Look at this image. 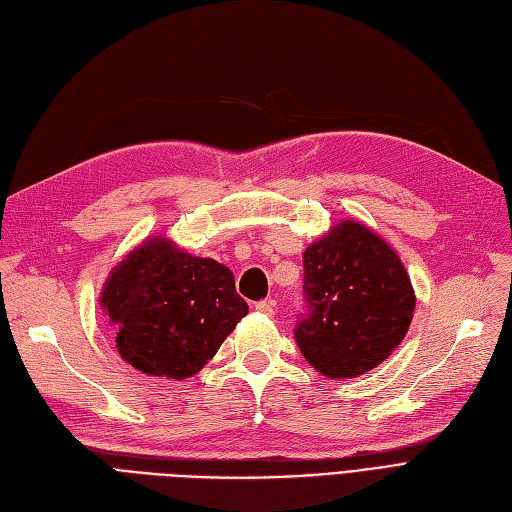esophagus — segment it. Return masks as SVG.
Instances as JSON below:
<instances>
[{
	"label": "esophagus",
	"instance_id": "34e87169",
	"mask_svg": "<svg viewBox=\"0 0 512 512\" xmlns=\"http://www.w3.org/2000/svg\"><path fill=\"white\" fill-rule=\"evenodd\" d=\"M260 314H267V316H273V312H275V301L273 299H262V301H258L256 306H254Z\"/></svg>",
	"mask_w": 512,
	"mask_h": 512
}]
</instances>
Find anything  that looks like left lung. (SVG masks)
I'll return each instance as SVG.
<instances>
[{
    "label": "left lung",
    "mask_w": 512,
    "mask_h": 512,
    "mask_svg": "<svg viewBox=\"0 0 512 512\" xmlns=\"http://www.w3.org/2000/svg\"><path fill=\"white\" fill-rule=\"evenodd\" d=\"M301 355L325 377H357L405 338L416 295L403 262L375 232L342 222L303 252Z\"/></svg>",
    "instance_id": "left-lung-1"
}]
</instances>
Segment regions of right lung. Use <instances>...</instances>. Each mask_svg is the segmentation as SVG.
<instances>
[{"instance_id":"1","label":"right lung","mask_w":512,"mask_h":512,"mask_svg":"<svg viewBox=\"0 0 512 512\" xmlns=\"http://www.w3.org/2000/svg\"><path fill=\"white\" fill-rule=\"evenodd\" d=\"M124 362L155 377L185 379L209 362L247 314L234 275L213 258L153 239L109 275L101 297Z\"/></svg>"}]
</instances>
